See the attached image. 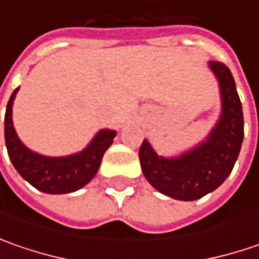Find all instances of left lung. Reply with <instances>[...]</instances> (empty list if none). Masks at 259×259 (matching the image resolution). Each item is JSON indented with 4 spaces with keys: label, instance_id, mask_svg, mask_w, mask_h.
I'll return each instance as SVG.
<instances>
[{
    "label": "left lung",
    "instance_id": "1",
    "mask_svg": "<svg viewBox=\"0 0 259 259\" xmlns=\"http://www.w3.org/2000/svg\"><path fill=\"white\" fill-rule=\"evenodd\" d=\"M219 82L222 111L207 138L179 157H161L144 140L140 163L145 179L160 193L177 200H197L226 180L244 141V114L234 76L221 62H209Z\"/></svg>",
    "mask_w": 259,
    "mask_h": 259
}]
</instances>
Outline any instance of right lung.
<instances>
[{"instance_id": "add662e5", "label": "right lung", "mask_w": 259, "mask_h": 259, "mask_svg": "<svg viewBox=\"0 0 259 259\" xmlns=\"http://www.w3.org/2000/svg\"><path fill=\"white\" fill-rule=\"evenodd\" d=\"M18 88L10 96L4 119L5 145L18 174L43 193H72L89 183L98 173L105 151L114 143L116 133L101 130L85 150L66 157H46L27 148L13 125V102Z\"/></svg>"}]
</instances>
